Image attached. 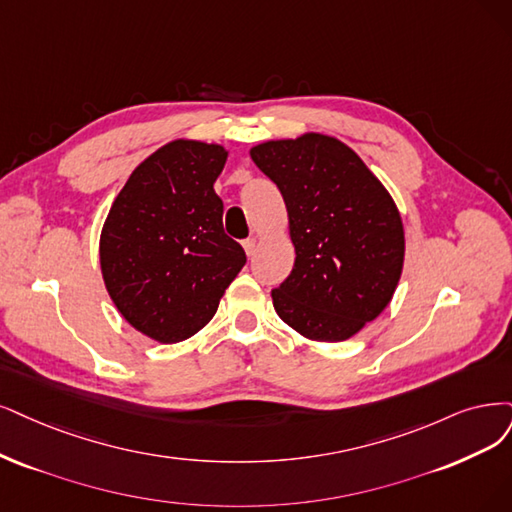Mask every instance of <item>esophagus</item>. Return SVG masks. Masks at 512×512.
<instances>
[{"mask_svg":"<svg viewBox=\"0 0 512 512\" xmlns=\"http://www.w3.org/2000/svg\"><path fill=\"white\" fill-rule=\"evenodd\" d=\"M242 246H244L246 255L253 257L255 251H257V238H246V240H242Z\"/></svg>","mask_w":512,"mask_h":512,"instance_id":"1","label":"esophagus"}]
</instances>
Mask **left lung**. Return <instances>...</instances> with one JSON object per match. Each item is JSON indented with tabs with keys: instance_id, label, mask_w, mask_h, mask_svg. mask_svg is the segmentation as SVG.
Masks as SVG:
<instances>
[{
	"instance_id": "obj_1",
	"label": "left lung",
	"mask_w": 512,
	"mask_h": 512,
	"mask_svg": "<svg viewBox=\"0 0 512 512\" xmlns=\"http://www.w3.org/2000/svg\"><path fill=\"white\" fill-rule=\"evenodd\" d=\"M280 189L295 266L272 291L274 310L316 342H344L382 314L399 285L405 232L386 187L354 151L327 135L251 149Z\"/></svg>"
}]
</instances>
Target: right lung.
<instances>
[{
  "label": "right lung",
  "mask_w": 512,
  "mask_h": 512,
  "mask_svg": "<svg viewBox=\"0 0 512 512\" xmlns=\"http://www.w3.org/2000/svg\"><path fill=\"white\" fill-rule=\"evenodd\" d=\"M227 151L173 141L143 160L113 200L101 234L105 287L137 331L162 344L198 333L246 263L223 232L213 183Z\"/></svg>",
  "instance_id": "obj_1"
}]
</instances>
